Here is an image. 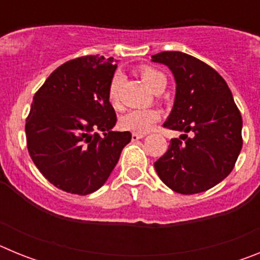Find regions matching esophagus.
Instances as JSON below:
<instances>
[{
    "instance_id": "1",
    "label": "esophagus",
    "mask_w": 260,
    "mask_h": 260,
    "mask_svg": "<svg viewBox=\"0 0 260 260\" xmlns=\"http://www.w3.org/2000/svg\"><path fill=\"white\" fill-rule=\"evenodd\" d=\"M147 134H142V133H133L132 139L133 141H138V139H142V138L146 137Z\"/></svg>"
}]
</instances>
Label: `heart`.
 <instances>
[{
  "mask_svg": "<svg viewBox=\"0 0 260 260\" xmlns=\"http://www.w3.org/2000/svg\"><path fill=\"white\" fill-rule=\"evenodd\" d=\"M139 74H141L142 80L146 83V86L153 92L162 91L167 86V77L162 74L161 71L156 70L151 66H142L139 69ZM121 83H122V75L114 74L113 78L110 79L109 86H108V100H109L110 105L116 109L119 108V87H121ZM160 117H161V114L156 109H150V108L133 109L128 110L127 113L121 117L119 125L126 130L146 134L160 119Z\"/></svg>",
  "mask_w": 260,
  "mask_h": 260,
  "instance_id": "heart-1",
  "label": "heart"
}]
</instances>
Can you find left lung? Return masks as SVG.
I'll use <instances>...</instances> for the list:
<instances>
[{
  "mask_svg": "<svg viewBox=\"0 0 260 260\" xmlns=\"http://www.w3.org/2000/svg\"><path fill=\"white\" fill-rule=\"evenodd\" d=\"M152 62L168 66L176 98L164 127L182 132L155 162L157 176L180 194H198L228 177L242 148V117L228 84L207 63L182 52H161ZM190 137H187V133Z\"/></svg>",
  "mask_w": 260,
  "mask_h": 260,
  "instance_id": "left-lung-1",
  "label": "left lung"
}]
</instances>
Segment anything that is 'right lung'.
<instances>
[{
	"instance_id": "1",
	"label": "right lung",
	"mask_w": 260,
	"mask_h": 260,
	"mask_svg": "<svg viewBox=\"0 0 260 260\" xmlns=\"http://www.w3.org/2000/svg\"><path fill=\"white\" fill-rule=\"evenodd\" d=\"M116 69L113 57L71 59L34 96L27 148L43 176L63 191L87 195L100 189L132 141L130 132H112L117 117L108 86Z\"/></svg>"
}]
</instances>
